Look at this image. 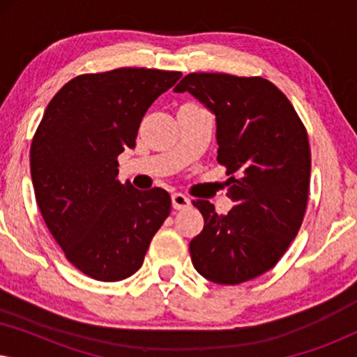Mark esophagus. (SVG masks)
Here are the masks:
<instances>
[{"mask_svg": "<svg viewBox=\"0 0 357 357\" xmlns=\"http://www.w3.org/2000/svg\"><path fill=\"white\" fill-rule=\"evenodd\" d=\"M190 198L185 197L183 193H174L172 195V206L174 209H185L190 206Z\"/></svg>", "mask_w": 357, "mask_h": 357, "instance_id": "1", "label": "esophagus"}]
</instances>
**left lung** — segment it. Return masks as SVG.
<instances>
[{
  "label": "left lung",
  "mask_w": 357,
  "mask_h": 357,
  "mask_svg": "<svg viewBox=\"0 0 357 357\" xmlns=\"http://www.w3.org/2000/svg\"><path fill=\"white\" fill-rule=\"evenodd\" d=\"M216 115L218 162L226 165L227 197L218 214L206 199L193 206L204 227L190 242L199 275L218 284H241L280 261L299 232L310 185L305 126L287 97L263 77L192 73L175 86Z\"/></svg>",
  "instance_id": "1"
}]
</instances>
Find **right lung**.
I'll return each mask as SVG.
<instances>
[{"mask_svg": "<svg viewBox=\"0 0 357 357\" xmlns=\"http://www.w3.org/2000/svg\"><path fill=\"white\" fill-rule=\"evenodd\" d=\"M180 77L148 68L81 75L56 92L33 135L31 175L43 221L68 261L97 281L135 275L169 216V193L121 185L116 158L135 148L151 104Z\"/></svg>", "mask_w": 357, "mask_h": 357, "instance_id": "right-lung-1", "label": "right lung"}]
</instances>
